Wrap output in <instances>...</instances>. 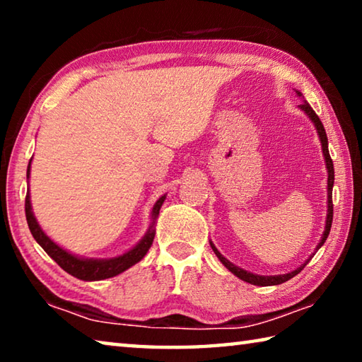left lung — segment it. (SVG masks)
Listing matches in <instances>:
<instances>
[{"instance_id": "obj_1", "label": "left lung", "mask_w": 362, "mask_h": 362, "mask_svg": "<svg viewBox=\"0 0 362 362\" xmlns=\"http://www.w3.org/2000/svg\"><path fill=\"white\" fill-rule=\"evenodd\" d=\"M296 94L300 97V99H303V95L300 90H296ZM298 108L302 110V112L308 116L310 121L313 122L315 127H316V132H317V137H320V142H321V148H322V156H324V161H326V169H327V216H326V226H324V233L321 236L320 243H317L316 250L320 249L324 243H326L327 236H329V231H330V226H332V217H334V204H332V188H334V163L332 159H330L329 155V144H327V136H326V131H324V126L321 119L317 118V115L313 112V108L308 105V102L303 100L302 105H298ZM211 243V247L214 250V254L217 255V259L223 263V267L231 272L235 276H238L243 281H246L249 284H254V286H278V284H283L286 281H289L291 278L296 276L298 274L302 269L305 268L306 263H308L311 259H313L315 254H311L308 259H306L302 265L297 267L293 272H289L286 274H274V276H262V274H255V273H250L246 272V269H243L240 267H236L235 263H231L228 259H225V257L218 252V249L214 246V243Z\"/></svg>"}]
</instances>
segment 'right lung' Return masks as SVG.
<instances>
[{"instance_id": "add662e5", "label": "right lung", "mask_w": 362, "mask_h": 362, "mask_svg": "<svg viewBox=\"0 0 362 362\" xmlns=\"http://www.w3.org/2000/svg\"><path fill=\"white\" fill-rule=\"evenodd\" d=\"M30 166H32V159H30L28 168H27V179H30ZM164 199H166V194L161 196V198L155 203V206H153L151 222L142 240H140L136 246L131 247L129 250H126L124 254H121L118 257H112V259H89V257H79L76 254H71L70 250L60 247L57 243H54L51 238L42 231L38 220L35 217L33 209H32V201H30V189L27 192V198H25V216H27L28 228L32 231L36 243L46 250V254L51 257V259L56 262L60 268L65 269L66 273L78 279L102 281V279L118 276L119 273L126 272V269L131 268L132 265H136L137 262L142 260L146 255L148 249L151 247L153 240H155L156 218L159 216V209H161Z\"/></svg>"}]
</instances>
